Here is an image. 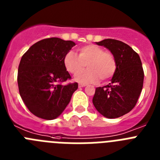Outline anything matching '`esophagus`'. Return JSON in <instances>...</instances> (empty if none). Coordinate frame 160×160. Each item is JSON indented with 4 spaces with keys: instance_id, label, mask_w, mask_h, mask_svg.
<instances>
[{
    "instance_id": "obj_1",
    "label": "esophagus",
    "mask_w": 160,
    "mask_h": 160,
    "mask_svg": "<svg viewBox=\"0 0 160 160\" xmlns=\"http://www.w3.org/2000/svg\"><path fill=\"white\" fill-rule=\"evenodd\" d=\"M86 87V85L85 84H82V83L78 84V87Z\"/></svg>"
}]
</instances>
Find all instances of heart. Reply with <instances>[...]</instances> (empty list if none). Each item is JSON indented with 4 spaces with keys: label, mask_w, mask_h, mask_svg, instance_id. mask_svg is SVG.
I'll use <instances>...</instances> for the list:
<instances>
[{
    "label": "heart",
    "mask_w": 160,
    "mask_h": 160,
    "mask_svg": "<svg viewBox=\"0 0 160 160\" xmlns=\"http://www.w3.org/2000/svg\"><path fill=\"white\" fill-rule=\"evenodd\" d=\"M78 55L73 51L68 52L63 58V64L70 73L75 74L85 64L88 70L76 74L77 82L82 83L97 82L99 78L106 81L114 75L116 70V60L114 55L94 44L78 49Z\"/></svg>",
    "instance_id": "heart-1"
}]
</instances>
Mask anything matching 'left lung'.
Masks as SVG:
<instances>
[{
	"label": "left lung",
	"instance_id": "obj_1",
	"mask_svg": "<svg viewBox=\"0 0 160 160\" xmlns=\"http://www.w3.org/2000/svg\"><path fill=\"white\" fill-rule=\"evenodd\" d=\"M96 44L108 49L114 55L116 70L111 83L96 88L93 104L106 118H118L136 105L143 85L142 62L138 53L121 41L109 38Z\"/></svg>",
	"mask_w": 160,
	"mask_h": 160
}]
</instances>
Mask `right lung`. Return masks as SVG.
<instances>
[{"instance_id": "1", "label": "right lung", "mask_w": 160, "mask_h": 160, "mask_svg": "<svg viewBox=\"0 0 160 160\" xmlns=\"http://www.w3.org/2000/svg\"><path fill=\"white\" fill-rule=\"evenodd\" d=\"M74 46L72 41L46 38L33 44L22 56L18 66V89L35 116L46 120L58 118L78 89L77 82L61 84L71 78L63 58Z\"/></svg>"}]
</instances>
